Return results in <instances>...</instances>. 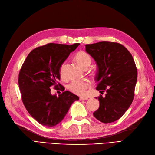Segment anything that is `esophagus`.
I'll return each mask as SVG.
<instances>
[{"mask_svg": "<svg viewBox=\"0 0 155 155\" xmlns=\"http://www.w3.org/2000/svg\"><path fill=\"white\" fill-rule=\"evenodd\" d=\"M79 99H80V100H88V97H79Z\"/></svg>", "mask_w": 155, "mask_h": 155, "instance_id": "34e87169", "label": "esophagus"}]
</instances>
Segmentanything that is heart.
Segmentation results:
<instances>
[{
    "label": "heart",
    "mask_w": 155,
    "mask_h": 155,
    "mask_svg": "<svg viewBox=\"0 0 155 155\" xmlns=\"http://www.w3.org/2000/svg\"><path fill=\"white\" fill-rule=\"evenodd\" d=\"M75 60L79 65L83 68H88L92 64V58L87 52L84 51L78 52L75 56ZM65 63H63L60 67V74L63 76V69ZM90 87V83L86 80H74L68 84V89L72 93L82 95L86 90Z\"/></svg>",
    "instance_id": "1"
}]
</instances>
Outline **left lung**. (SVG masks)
<instances>
[{"label": "left lung", "mask_w": 155, "mask_h": 155, "mask_svg": "<svg viewBox=\"0 0 155 155\" xmlns=\"http://www.w3.org/2000/svg\"><path fill=\"white\" fill-rule=\"evenodd\" d=\"M86 51L96 61L98 67L96 89L100 93L99 108L93 113L103 123L119 119L131 104L137 80L135 63L131 53L122 45L101 41L85 45Z\"/></svg>", "instance_id": "left-lung-1"}]
</instances>
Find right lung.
I'll list each match as a JSON object with an SVG mask.
<instances>
[{"label": "right lung", "mask_w": 155, "mask_h": 155, "mask_svg": "<svg viewBox=\"0 0 155 155\" xmlns=\"http://www.w3.org/2000/svg\"><path fill=\"white\" fill-rule=\"evenodd\" d=\"M79 44L71 45L48 44L35 48L27 56L18 76L22 102L31 117L43 126L52 127L64 119L71 104L79 97L65 91L52 95L51 86L63 91L58 83L60 67ZM60 87V88L58 87Z\"/></svg>", "instance_id": "1"}]
</instances>
